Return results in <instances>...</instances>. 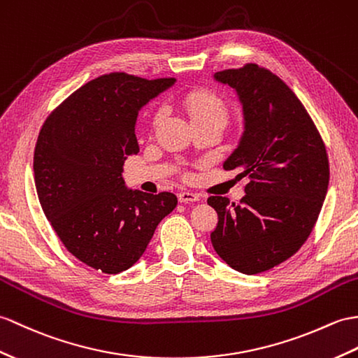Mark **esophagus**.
Here are the masks:
<instances>
[{
  "label": "esophagus",
  "instance_id": "1",
  "mask_svg": "<svg viewBox=\"0 0 358 358\" xmlns=\"http://www.w3.org/2000/svg\"><path fill=\"white\" fill-rule=\"evenodd\" d=\"M178 201L180 203H195V201H199V196L192 192H180Z\"/></svg>",
  "mask_w": 358,
  "mask_h": 358
}]
</instances>
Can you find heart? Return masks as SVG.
I'll use <instances>...</instances> for the list:
<instances>
[{
    "mask_svg": "<svg viewBox=\"0 0 358 358\" xmlns=\"http://www.w3.org/2000/svg\"><path fill=\"white\" fill-rule=\"evenodd\" d=\"M180 105L186 111L194 127L199 124H217L226 127L229 120V106L215 93L204 88H194L182 94ZM163 119V110H155L151 117V129L155 131Z\"/></svg>",
    "mask_w": 358,
    "mask_h": 358,
    "instance_id": "heart-1",
    "label": "heart"
}]
</instances>
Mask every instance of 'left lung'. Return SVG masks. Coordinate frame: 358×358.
<instances>
[{
	"instance_id": "8db88e82",
	"label": "left lung",
	"mask_w": 358,
	"mask_h": 358,
	"mask_svg": "<svg viewBox=\"0 0 358 358\" xmlns=\"http://www.w3.org/2000/svg\"><path fill=\"white\" fill-rule=\"evenodd\" d=\"M215 79L236 91L244 110V134L224 169L250 181L239 206L207 198L218 213L210 241L231 268L257 274L292 257L311 235L328 192V154L302 102L270 70L245 64Z\"/></svg>"
}]
</instances>
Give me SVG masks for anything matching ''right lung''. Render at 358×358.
I'll list each match as a JSON object with an SVG mask.
<instances>
[{"label": "right lung", "instance_id": "1", "mask_svg": "<svg viewBox=\"0 0 358 358\" xmlns=\"http://www.w3.org/2000/svg\"><path fill=\"white\" fill-rule=\"evenodd\" d=\"M173 82L103 74L66 97L39 131L33 171L41 207L66 250L91 268L128 270L176 209L173 194L131 190L122 177L124 160L138 152L140 108Z\"/></svg>", "mask_w": 358, "mask_h": 358}]
</instances>
